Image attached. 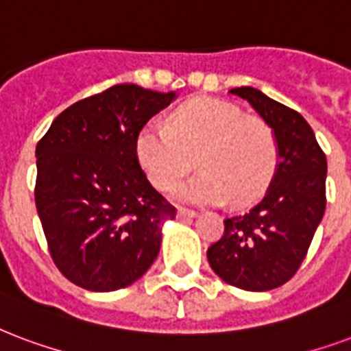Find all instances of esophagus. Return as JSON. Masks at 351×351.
Returning a JSON list of instances; mask_svg holds the SVG:
<instances>
[{"label": "esophagus", "mask_w": 351, "mask_h": 351, "mask_svg": "<svg viewBox=\"0 0 351 351\" xmlns=\"http://www.w3.org/2000/svg\"><path fill=\"white\" fill-rule=\"evenodd\" d=\"M176 215H178L180 219H191V217H195L197 212L195 210H189V208H178L176 210Z\"/></svg>", "instance_id": "esophagus-1"}]
</instances>
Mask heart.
I'll return each mask as SVG.
<instances>
[{
  "instance_id": "obj_1",
  "label": "heart",
  "mask_w": 351,
  "mask_h": 351,
  "mask_svg": "<svg viewBox=\"0 0 351 351\" xmlns=\"http://www.w3.org/2000/svg\"><path fill=\"white\" fill-rule=\"evenodd\" d=\"M136 154L158 189H167L188 173L197 156L201 171L171 189L173 199L193 204L256 201L279 167L274 128L215 98L184 104L169 123L145 124L137 134Z\"/></svg>"
}]
</instances>
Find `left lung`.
Segmentation results:
<instances>
[{
  "label": "left lung",
  "mask_w": 351,
  "mask_h": 351,
  "mask_svg": "<svg viewBox=\"0 0 351 351\" xmlns=\"http://www.w3.org/2000/svg\"><path fill=\"white\" fill-rule=\"evenodd\" d=\"M230 93L247 100L274 128L279 167L262 201L223 221V236L210 245L206 256L225 282L264 292L290 281L307 255L326 212L328 160L298 111L253 87Z\"/></svg>",
  "instance_id": "obj_1"
}]
</instances>
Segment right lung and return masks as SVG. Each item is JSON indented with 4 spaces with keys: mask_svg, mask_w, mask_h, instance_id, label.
Returning <instances> with one entry per match:
<instances>
[{
    "mask_svg": "<svg viewBox=\"0 0 351 351\" xmlns=\"http://www.w3.org/2000/svg\"><path fill=\"white\" fill-rule=\"evenodd\" d=\"M173 100L175 93L113 85L66 108L38 141V217L56 266L77 287H130L160 253L162 225L176 210L147 180L136 139Z\"/></svg>",
    "mask_w": 351,
    "mask_h": 351,
    "instance_id": "add662e5",
    "label": "right lung"
}]
</instances>
